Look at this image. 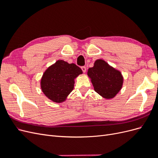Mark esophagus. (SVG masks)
<instances>
[{"label": "esophagus", "mask_w": 158, "mask_h": 158, "mask_svg": "<svg viewBox=\"0 0 158 158\" xmlns=\"http://www.w3.org/2000/svg\"><path fill=\"white\" fill-rule=\"evenodd\" d=\"M81 69H82L83 73H85V71H86V68H85V66H82V67H81Z\"/></svg>", "instance_id": "34e87169"}]
</instances>
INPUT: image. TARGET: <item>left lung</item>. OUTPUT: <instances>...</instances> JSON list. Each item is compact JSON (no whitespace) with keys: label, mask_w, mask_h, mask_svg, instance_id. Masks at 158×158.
<instances>
[{"label":"left lung","mask_w":158,"mask_h":158,"mask_svg":"<svg viewBox=\"0 0 158 158\" xmlns=\"http://www.w3.org/2000/svg\"><path fill=\"white\" fill-rule=\"evenodd\" d=\"M88 75L94 90L106 99L114 98L122 88L123 78L121 72L103 60H95L93 67L88 69Z\"/></svg>","instance_id":"8db88e82"}]
</instances>
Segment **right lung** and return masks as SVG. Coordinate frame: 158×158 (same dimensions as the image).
Listing matches in <instances>:
<instances>
[{
    "instance_id": "1",
    "label": "right lung",
    "mask_w": 158,
    "mask_h": 158,
    "mask_svg": "<svg viewBox=\"0 0 158 158\" xmlns=\"http://www.w3.org/2000/svg\"><path fill=\"white\" fill-rule=\"evenodd\" d=\"M81 74L82 70L75 64L59 60L49 66L43 75L41 89L52 102H63L74 88V78Z\"/></svg>"
}]
</instances>
